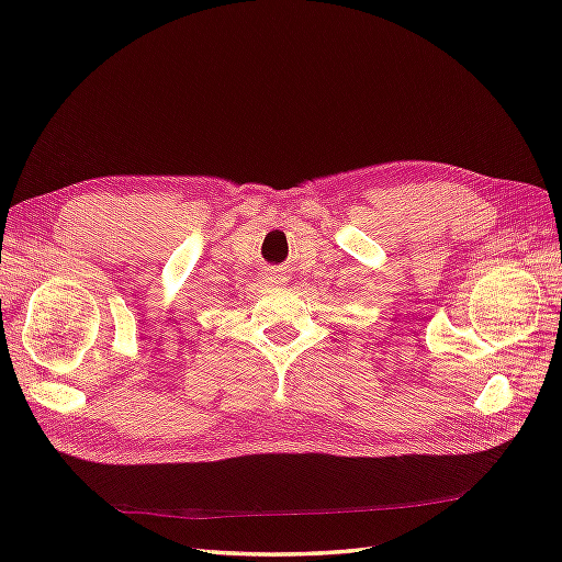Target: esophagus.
<instances>
[{
    "mask_svg": "<svg viewBox=\"0 0 562 562\" xmlns=\"http://www.w3.org/2000/svg\"><path fill=\"white\" fill-rule=\"evenodd\" d=\"M262 278H266V282H270V284H284V282H288V274L282 272V268H266V272H262Z\"/></svg>",
    "mask_w": 562,
    "mask_h": 562,
    "instance_id": "obj_1",
    "label": "esophagus"
}]
</instances>
